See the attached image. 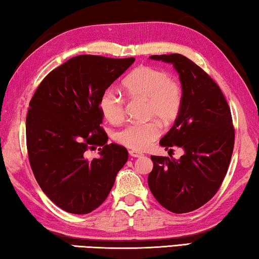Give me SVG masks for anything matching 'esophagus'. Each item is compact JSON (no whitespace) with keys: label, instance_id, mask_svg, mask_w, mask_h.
<instances>
[{"label":"esophagus","instance_id":"1","mask_svg":"<svg viewBox=\"0 0 259 259\" xmlns=\"http://www.w3.org/2000/svg\"><path fill=\"white\" fill-rule=\"evenodd\" d=\"M130 156H131V157H141V156H143V154H142V152H140V151H137V150H131Z\"/></svg>","mask_w":259,"mask_h":259}]
</instances>
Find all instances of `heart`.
<instances>
[{
    "label": "heart",
    "mask_w": 259,
    "mask_h": 259,
    "mask_svg": "<svg viewBox=\"0 0 259 259\" xmlns=\"http://www.w3.org/2000/svg\"><path fill=\"white\" fill-rule=\"evenodd\" d=\"M122 87L131 99L147 101L146 114L158 118L164 124H171L179 116L184 102L180 81L169 77L166 71L152 66H140L122 81ZM101 112L112 124L124 119V100L112 91H105L100 97ZM162 133L157 120L133 122L116 134L122 146L134 150H145Z\"/></svg>",
    "instance_id": "1"
}]
</instances>
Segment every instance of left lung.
Here are the masks:
<instances>
[{
    "label": "left lung",
    "instance_id": "left-lung-1",
    "mask_svg": "<svg viewBox=\"0 0 259 259\" xmlns=\"http://www.w3.org/2000/svg\"><path fill=\"white\" fill-rule=\"evenodd\" d=\"M179 74L184 102L159 145L179 147V159L151 156L148 186L156 200L175 213H186L212 198L225 178L234 148V128L225 96L200 66L180 54L152 55ZM171 150V149H169Z\"/></svg>",
    "mask_w": 259,
    "mask_h": 259
}]
</instances>
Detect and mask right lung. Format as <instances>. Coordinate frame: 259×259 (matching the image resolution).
Masks as SVG:
<instances>
[{"label":"right lung","instance_id":"obj_1","mask_svg":"<svg viewBox=\"0 0 259 259\" xmlns=\"http://www.w3.org/2000/svg\"><path fill=\"white\" fill-rule=\"evenodd\" d=\"M135 61L80 55L42 80L26 117L29 164L44 193L66 212L86 214L107 200L128 159L100 126V97ZM100 145V157L84 158Z\"/></svg>","mask_w":259,"mask_h":259}]
</instances>
